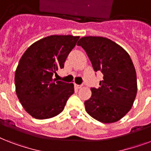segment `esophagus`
<instances>
[{
	"label": "esophagus",
	"instance_id": "34e87169",
	"mask_svg": "<svg viewBox=\"0 0 151 151\" xmlns=\"http://www.w3.org/2000/svg\"><path fill=\"white\" fill-rule=\"evenodd\" d=\"M75 87L77 88H78V89H79V88H82V85H75Z\"/></svg>",
	"mask_w": 151,
	"mask_h": 151
}]
</instances>
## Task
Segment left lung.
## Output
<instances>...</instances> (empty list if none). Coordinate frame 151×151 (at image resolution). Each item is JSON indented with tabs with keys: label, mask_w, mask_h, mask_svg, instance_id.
Segmentation results:
<instances>
[{
	"label": "left lung",
	"mask_w": 151,
	"mask_h": 151,
	"mask_svg": "<svg viewBox=\"0 0 151 151\" xmlns=\"http://www.w3.org/2000/svg\"><path fill=\"white\" fill-rule=\"evenodd\" d=\"M78 45L85 49L94 70L103 74L100 87L91 88L85 110L103 123L119 121L131 110L137 93L136 70L130 55L122 46L103 37H83Z\"/></svg>",
	"instance_id": "8db88e82"
}]
</instances>
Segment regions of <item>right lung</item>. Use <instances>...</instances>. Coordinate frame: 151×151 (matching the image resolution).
<instances>
[{
  "mask_svg": "<svg viewBox=\"0 0 151 151\" xmlns=\"http://www.w3.org/2000/svg\"><path fill=\"white\" fill-rule=\"evenodd\" d=\"M79 36L51 35L34 42L21 57L15 73V92L22 106L36 119H48L63 110L74 92L73 84L53 79L63 69Z\"/></svg>",
  "mask_w": 151,
  "mask_h": 151,
  "instance_id": "right-lung-1",
  "label": "right lung"
}]
</instances>
